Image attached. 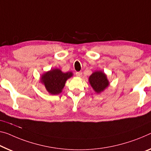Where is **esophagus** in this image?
Here are the masks:
<instances>
[{
  "label": "esophagus",
  "instance_id": "1",
  "mask_svg": "<svg viewBox=\"0 0 151 151\" xmlns=\"http://www.w3.org/2000/svg\"><path fill=\"white\" fill-rule=\"evenodd\" d=\"M76 76H77L78 77H82V73L81 72V71H78V72H76Z\"/></svg>",
  "mask_w": 151,
  "mask_h": 151
}]
</instances>
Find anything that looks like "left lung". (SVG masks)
<instances>
[{
	"instance_id": "left-lung-1",
	"label": "left lung",
	"mask_w": 151,
	"mask_h": 151,
	"mask_svg": "<svg viewBox=\"0 0 151 151\" xmlns=\"http://www.w3.org/2000/svg\"><path fill=\"white\" fill-rule=\"evenodd\" d=\"M88 81L94 91L97 94L101 93L109 86L107 76L102 71H95L90 76Z\"/></svg>"
}]
</instances>
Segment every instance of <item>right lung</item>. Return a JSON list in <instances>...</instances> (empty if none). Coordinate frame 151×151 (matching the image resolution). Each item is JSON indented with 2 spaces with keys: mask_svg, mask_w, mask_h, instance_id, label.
<instances>
[{
  "mask_svg": "<svg viewBox=\"0 0 151 151\" xmlns=\"http://www.w3.org/2000/svg\"><path fill=\"white\" fill-rule=\"evenodd\" d=\"M73 76L71 71L64 73L60 69L54 68L44 73L40 82L45 86L48 93L57 95L61 93L67 80Z\"/></svg>",
  "mask_w": 151,
  "mask_h": 151,
  "instance_id": "1",
  "label": "right lung"
}]
</instances>
